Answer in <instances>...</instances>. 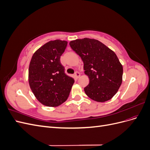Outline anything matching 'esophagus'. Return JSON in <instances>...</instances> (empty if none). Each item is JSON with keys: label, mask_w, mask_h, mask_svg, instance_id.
<instances>
[{"label": "esophagus", "mask_w": 150, "mask_h": 150, "mask_svg": "<svg viewBox=\"0 0 150 150\" xmlns=\"http://www.w3.org/2000/svg\"><path fill=\"white\" fill-rule=\"evenodd\" d=\"M80 76H81V74H80V73L79 72H75V74H74V77L75 78H76V79H78V78H79V77H80Z\"/></svg>", "instance_id": "obj_1"}]
</instances>
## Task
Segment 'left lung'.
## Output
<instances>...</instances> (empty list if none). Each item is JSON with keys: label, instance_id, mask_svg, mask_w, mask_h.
Returning a JSON list of instances; mask_svg holds the SVG:
<instances>
[{"label": "left lung", "instance_id": "obj_1", "mask_svg": "<svg viewBox=\"0 0 150 150\" xmlns=\"http://www.w3.org/2000/svg\"><path fill=\"white\" fill-rule=\"evenodd\" d=\"M72 49L81 57L85 74L89 79L84 92L93 100L103 103L117 92L122 81V66L116 54L98 40H71Z\"/></svg>", "mask_w": 150, "mask_h": 150}]
</instances>
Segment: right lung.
Returning <instances> with one entry per match:
<instances>
[{
    "instance_id": "obj_1",
    "label": "right lung",
    "mask_w": 150,
    "mask_h": 150,
    "mask_svg": "<svg viewBox=\"0 0 150 150\" xmlns=\"http://www.w3.org/2000/svg\"><path fill=\"white\" fill-rule=\"evenodd\" d=\"M67 42L50 40L33 55L29 67V84L38 100L43 105L56 107L69 96L74 80L64 73L60 62Z\"/></svg>"
}]
</instances>
